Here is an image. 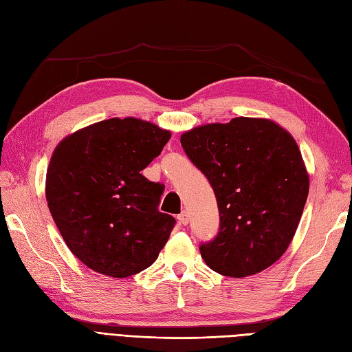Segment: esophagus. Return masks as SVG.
Instances as JSON below:
<instances>
[{
	"mask_svg": "<svg viewBox=\"0 0 352 352\" xmlns=\"http://www.w3.org/2000/svg\"><path fill=\"white\" fill-rule=\"evenodd\" d=\"M177 220H179V223L182 226H186L188 223H189V217H188V212L186 211H184V212H180V214L177 216Z\"/></svg>",
	"mask_w": 352,
	"mask_h": 352,
	"instance_id": "esophagus-1",
	"label": "esophagus"
}]
</instances>
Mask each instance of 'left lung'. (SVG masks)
<instances>
[{
  "instance_id": "left-lung-1",
  "label": "left lung",
  "mask_w": 352,
  "mask_h": 352,
  "mask_svg": "<svg viewBox=\"0 0 352 352\" xmlns=\"http://www.w3.org/2000/svg\"><path fill=\"white\" fill-rule=\"evenodd\" d=\"M188 158L214 190L220 226L201 243L211 270L247 278L289 247L308 195V173L294 138L267 119L236 117L180 136Z\"/></svg>"
}]
</instances>
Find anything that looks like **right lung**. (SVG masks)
I'll return each instance as SVG.
<instances>
[{
  "label": "right lung",
  "mask_w": 352,
  "mask_h": 352,
  "mask_svg": "<svg viewBox=\"0 0 352 352\" xmlns=\"http://www.w3.org/2000/svg\"><path fill=\"white\" fill-rule=\"evenodd\" d=\"M170 136L150 122L114 117L72 133L52 153L48 208L69 250L94 272L127 278L166 245L176 220L158 210L164 185L141 172Z\"/></svg>",
  "instance_id": "obj_1"
}]
</instances>
